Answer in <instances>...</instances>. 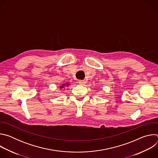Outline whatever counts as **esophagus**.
<instances>
[{
  "mask_svg": "<svg viewBox=\"0 0 158 158\" xmlns=\"http://www.w3.org/2000/svg\"><path fill=\"white\" fill-rule=\"evenodd\" d=\"M79 83L81 85H84L85 84V81L84 80H79Z\"/></svg>",
  "mask_w": 158,
  "mask_h": 158,
  "instance_id": "1",
  "label": "esophagus"
}]
</instances>
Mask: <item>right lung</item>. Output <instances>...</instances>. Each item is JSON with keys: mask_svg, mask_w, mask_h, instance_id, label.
Wrapping results in <instances>:
<instances>
[{"mask_svg": "<svg viewBox=\"0 0 158 158\" xmlns=\"http://www.w3.org/2000/svg\"><path fill=\"white\" fill-rule=\"evenodd\" d=\"M62 87H63V86H62H62H60V88H62Z\"/></svg>", "mask_w": 158, "mask_h": 158, "instance_id": "right-lung-1", "label": "right lung"}]
</instances>
